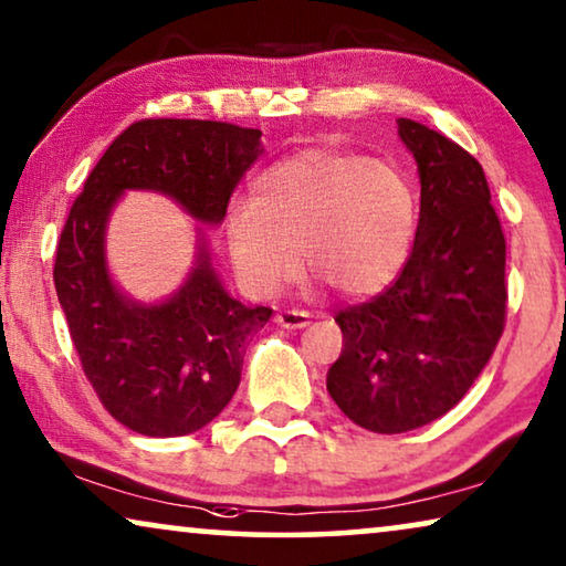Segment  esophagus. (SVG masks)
<instances>
[{
    "label": "esophagus",
    "mask_w": 566,
    "mask_h": 566,
    "mask_svg": "<svg viewBox=\"0 0 566 566\" xmlns=\"http://www.w3.org/2000/svg\"><path fill=\"white\" fill-rule=\"evenodd\" d=\"M308 319H312V316H308L306 312H298V308H289V312L275 314V322L281 324L283 329H304Z\"/></svg>",
    "instance_id": "1"
}]
</instances>
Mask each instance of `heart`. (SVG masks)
Masks as SVG:
<instances>
[{"mask_svg": "<svg viewBox=\"0 0 566 566\" xmlns=\"http://www.w3.org/2000/svg\"><path fill=\"white\" fill-rule=\"evenodd\" d=\"M415 221V188L397 165L306 149L268 167L252 203L231 208L227 244L239 281L258 298L277 296L298 260L343 296L366 298L405 268Z\"/></svg>", "mask_w": 566, "mask_h": 566, "instance_id": "b5f03b06", "label": "heart"}]
</instances>
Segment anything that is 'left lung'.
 I'll return each instance as SVG.
<instances>
[{"mask_svg":"<svg viewBox=\"0 0 566 566\" xmlns=\"http://www.w3.org/2000/svg\"><path fill=\"white\" fill-rule=\"evenodd\" d=\"M417 161L420 221L397 283L335 316L343 353L327 391L355 424L417 430L463 399L505 327V237L479 161L422 123L399 118Z\"/></svg>","mask_w":566,"mask_h":566,"instance_id":"1","label":"left lung"}]
</instances>
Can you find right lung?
Listing matches in <instances>:
<instances>
[{
    "instance_id": "obj_1",
    "label": "right lung",
    "mask_w": 566,
    "mask_h": 566,
    "mask_svg": "<svg viewBox=\"0 0 566 566\" xmlns=\"http://www.w3.org/2000/svg\"><path fill=\"white\" fill-rule=\"evenodd\" d=\"M260 136L219 120H138L107 146L69 211L53 268L59 304L92 389L138 436H190L219 417L242 381L247 343L273 308L244 306L223 289L200 227L190 273L169 296H128L107 265V221L128 190H144L219 227L265 151Z\"/></svg>"
}]
</instances>
